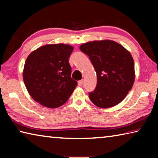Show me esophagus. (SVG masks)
<instances>
[{
  "mask_svg": "<svg viewBox=\"0 0 158 158\" xmlns=\"http://www.w3.org/2000/svg\"><path fill=\"white\" fill-rule=\"evenodd\" d=\"M83 84H84V80H83V79L80 80V81H78V85H79V86H81Z\"/></svg>",
  "mask_w": 158,
  "mask_h": 158,
  "instance_id": "obj_1",
  "label": "esophagus"
}]
</instances>
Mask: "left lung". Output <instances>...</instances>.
Returning a JSON list of instances; mask_svg holds the SVG:
<instances>
[{
  "mask_svg": "<svg viewBox=\"0 0 158 158\" xmlns=\"http://www.w3.org/2000/svg\"><path fill=\"white\" fill-rule=\"evenodd\" d=\"M79 49L89 56L97 73V85L89 93L90 100L103 109L117 105L135 82V63L131 53L121 44L109 40L86 42Z\"/></svg>",
  "mask_w": 158,
  "mask_h": 158,
  "instance_id": "1",
  "label": "left lung"
}]
</instances>
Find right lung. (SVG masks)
I'll list each match as a JSON object with an SVG mask.
<instances>
[{
  "label": "right lung",
  "instance_id": "obj_1",
  "mask_svg": "<svg viewBox=\"0 0 158 158\" xmlns=\"http://www.w3.org/2000/svg\"><path fill=\"white\" fill-rule=\"evenodd\" d=\"M73 47L65 44H46L26 58L23 79L35 101L48 108L64 105L77 85L71 78L69 58Z\"/></svg>",
  "mask_w": 158,
  "mask_h": 158
}]
</instances>
